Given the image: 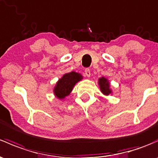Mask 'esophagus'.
<instances>
[{
    "label": "esophagus",
    "mask_w": 158,
    "mask_h": 158,
    "mask_svg": "<svg viewBox=\"0 0 158 158\" xmlns=\"http://www.w3.org/2000/svg\"><path fill=\"white\" fill-rule=\"evenodd\" d=\"M85 76H87V77H90V76H91L90 69H89V68H86V69H85Z\"/></svg>",
    "instance_id": "1"
}]
</instances>
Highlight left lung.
<instances>
[{"label":"left lung","instance_id":"obj_1","mask_svg":"<svg viewBox=\"0 0 158 158\" xmlns=\"http://www.w3.org/2000/svg\"><path fill=\"white\" fill-rule=\"evenodd\" d=\"M99 86H100V89L101 92L103 94H106V95H108L109 94L111 93V90L110 89V83L106 78L101 77L99 79Z\"/></svg>","mask_w":158,"mask_h":158}]
</instances>
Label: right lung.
<instances>
[{"label":"right lung","mask_w":158,"mask_h":158,"mask_svg":"<svg viewBox=\"0 0 158 158\" xmlns=\"http://www.w3.org/2000/svg\"><path fill=\"white\" fill-rule=\"evenodd\" d=\"M82 78V76L80 74L76 72L64 74L54 87V92L55 95L60 99L64 98L66 96L70 94L75 85L80 81Z\"/></svg>","instance_id":"right-lung-1"}]
</instances>
